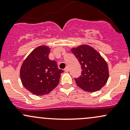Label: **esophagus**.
Segmentation results:
<instances>
[{
	"mask_svg": "<svg viewBox=\"0 0 130 130\" xmlns=\"http://www.w3.org/2000/svg\"><path fill=\"white\" fill-rule=\"evenodd\" d=\"M64 71H65V72H68V71H69V68H68V67H67L66 68H65V69H64Z\"/></svg>",
	"mask_w": 130,
	"mask_h": 130,
	"instance_id": "obj_1",
	"label": "esophagus"
}]
</instances>
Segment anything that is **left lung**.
<instances>
[{"instance_id":"obj_1","label":"left lung","mask_w":130,"mask_h":130,"mask_svg":"<svg viewBox=\"0 0 130 130\" xmlns=\"http://www.w3.org/2000/svg\"><path fill=\"white\" fill-rule=\"evenodd\" d=\"M79 60L81 75L74 78L78 87L87 92H96L106 83L109 77L107 63L93 47L82 45L71 49Z\"/></svg>"}]
</instances>
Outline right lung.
I'll list each match as a JSON object with an SVG mask.
<instances>
[{
    "mask_svg": "<svg viewBox=\"0 0 130 130\" xmlns=\"http://www.w3.org/2000/svg\"><path fill=\"white\" fill-rule=\"evenodd\" d=\"M50 48L40 46L24 61L20 70L21 82L27 90L34 95H44L59 84L60 74L56 61L49 59Z\"/></svg>",
    "mask_w": 130,
    "mask_h": 130,
    "instance_id": "add662e5",
    "label": "right lung"
}]
</instances>
